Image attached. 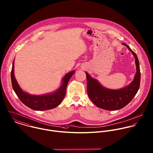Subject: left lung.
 <instances>
[{"instance_id":"left-lung-1","label":"left lung","mask_w":153,"mask_h":153,"mask_svg":"<svg viewBox=\"0 0 153 153\" xmlns=\"http://www.w3.org/2000/svg\"><path fill=\"white\" fill-rule=\"evenodd\" d=\"M123 45L126 46L134 56L137 67V73L134 80L129 86L120 90L106 89L86 72L88 96L92 102L99 108L108 111L122 109L132 100L139 89L141 73L137 56L127 44L123 43Z\"/></svg>"}]
</instances>
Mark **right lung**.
<instances>
[{"label": "right lung", "mask_w": 153, "mask_h": 153, "mask_svg": "<svg viewBox=\"0 0 153 153\" xmlns=\"http://www.w3.org/2000/svg\"><path fill=\"white\" fill-rule=\"evenodd\" d=\"M74 73V71H71L64 77L61 87L54 93L42 96L31 95L23 92L14 76V60L13 61L11 71V81L12 88L20 99V100L27 106L35 111H45L53 109L59 106L64 99L68 82Z\"/></svg>", "instance_id": "right-lung-1"}]
</instances>
